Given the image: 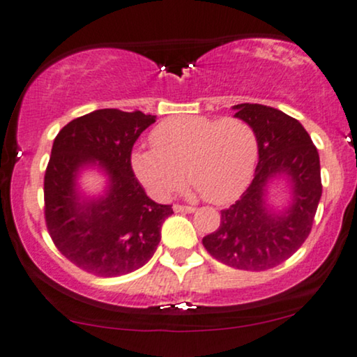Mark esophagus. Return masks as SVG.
I'll return each instance as SVG.
<instances>
[{"label": "esophagus", "instance_id": "1", "mask_svg": "<svg viewBox=\"0 0 357 357\" xmlns=\"http://www.w3.org/2000/svg\"><path fill=\"white\" fill-rule=\"evenodd\" d=\"M173 211L174 212H179V213H192L196 211V207H191V206H181V204H174L173 206Z\"/></svg>", "mask_w": 357, "mask_h": 357}]
</instances>
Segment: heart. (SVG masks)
<instances>
[{"label":"heart","instance_id":"b5f03b06","mask_svg":"<svg viewBox=\"0 0 357 357\" xmlns=\"http://www.w3.org/2000/svg\"><path fill=\"white\" fill-rule=\"evenodd\" d=\"M153 149H139L130 163L137 179L165 199L183 186L184 173L204 201H235L253 178L258 140L236 117L179 116L163 121L151 134Z\"/></svg>","mask_w":357,"mask_h":357}]
</instances>
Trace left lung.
I'll return each mask as SVG.
<instances>
[{
  "mask_svg": "<svg viewBox=\"0 0 357 357\" xmlns=\"http://www.w3.org/2000/svg\"><path fill=\"white\" fill-rule=\"evenodd\" d=\"M235 117L255 130L258 166L241 197L223 208L220 225L204 236L212 258L230 268L266 271L291 258L310 235L321 197L320 156L302 123L263 104H236ZM274 175H286L293 204L274 214L265 204V186Z\"/></svg>",
  "mask_w": 357,
  "mask_h": 357,
  "instance_id": "left-lung-1",
  "label": "left lung"
}]
</instances>
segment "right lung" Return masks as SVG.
<instances>
[{"label":"right lung","mask_w":357,"mask_h":357,"mask_svg":"<svg viewBox=\"0 0 357 357\" xmlns=\"http://www.w3.org/2000/svg\"><path fill=\"white\" fill-rule=\"evenodd\" d=\"M153 122L155 116L140 111L98 109L55 137L44 178L47 230L60 253L89 274L116 278L149 263L173 213L146 196L130 163L134 144ZM93 164L109 183L104 197L86 199L75 178Z\"/></svg>","instance_id":"add662e5"}]
</instances>
